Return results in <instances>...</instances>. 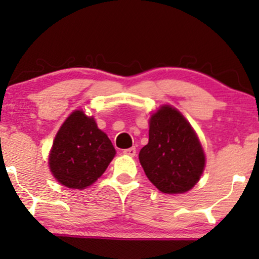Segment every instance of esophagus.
Listing matches in <instances>:
<instances>
[{
	"instance_id": "1",
	"label": "esophagus",
	"mask_w": 259,
	"mask_h": 259,
	"mask_svg": "<svg viewBox=\"0 0 259 259\" xmlns=\"http://www.w3.org/2000/svg\"><path fill=\"white\" fill-rule=\"evenodd\" d=\"M123 153L125 154V156H130V157H134L136 154V148L135 147H130V148H126V150L123 151Z\"/></svg>"
}]
</instances>
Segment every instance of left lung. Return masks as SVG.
Segmentation results:
<instances>
[{"label": "left lung", "instance_id": "8db88e82", "mask_svg": "<svg viewBox=\"0 0 259 259\" xmlns=\"http://www.w3.org/2000/svg\"><path fill=\"white\" fill-rule=\"evenodd\" d=\"M139 159L148 180L163 194H184L200 180L206 165L203 148L181 113L164 105L151 115L148 144Z\"/></svg>", "mask_w": 259, "mask_h": 259}]
</instances>
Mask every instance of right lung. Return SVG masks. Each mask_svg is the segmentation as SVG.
<instances>
[{"label":"right lung","instance_id":"add662e5","mask_svg":"<svg viewBox=\"0 0 259 259\" xmlns=\"http://www.w3.org/2000/svg\"><path fill=\"white\" fill-rule=\"evenodd\" d=\"M114 156L111 140L97 127L94 117H88L78 109L59 127L49 164L59 184L82 190L105 173Z\"/></svg>","mask_w":259,"mask_h":259}]
</instances>
